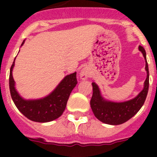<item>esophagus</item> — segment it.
<instances>
[{
    "mask_svg": "<svg viewBox=\"0 0 157 157\" xmlns=\"http://www.w3.org/2000/svg\"><path fill=\"white\" fill-rule=\"evenodd\" d=\"M79 75H80V78H81V79L85 80V79H87V78L90 77V71H89L88 69L86 68V67H84V68H82L81 70Z\"/></svg>",
    "mask_w": 157,
    "mask_h": 157,
    "instance_id": "34e87169",
    "label": "esophagus"
}]
</instances>
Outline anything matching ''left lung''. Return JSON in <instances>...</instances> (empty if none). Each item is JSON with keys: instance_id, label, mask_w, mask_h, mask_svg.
I'll use <instances>...</instances> for the list:
<instances>
[{"instance_id": "left-lung-1", "label": "left lung", "mask_w": 157, "mask_h": 157, "mask_svg": "<svg viewBox=\"0 0 157 157\" xmlns=\"http://www.w3.org/2000/svg\"><path fill=\"white\" fill-rule=\"evenodd\" d=\"M140 52L145 60V71L147 77L144 82L143 90L133 99L123 102H115L105 99L101 95L100 88L95 82H92L93 96L90 106L94 116L101 122L109 125H120L135 116L145 103L149 90V66L146 60L145 48L139 45Z\"/></svg>"}]
</instances>
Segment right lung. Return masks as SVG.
Segmentation results:
<instances>
[{"label": "right lung", "instance_id": "1", "mask_svg": "<svg viewBox=\"0 0 157 157\" xmlns=\"http://www.w3.org/2000/svg\"><path fill=\"white\" fill-rule=\"evenodd\" d=\"M23 40L22 45L24 44ZM16 59V58H15ZM15 59L10 69L9 89L11 97L16 108L27 119L38 123H46L56 120L63 114L72 90L77 84L76 72L65 76L53 90L39 99H24L16 89V82L12 76Z\"/></svg>", "mask_w": 157, "mask_h": 157}]
</instances>
